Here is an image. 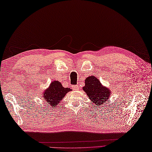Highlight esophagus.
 <instances>
[{"label":"esophagus","mask_w":152,"mask_h":152,"mask_svg":"<svg viewBox=\"0 0 152 152\" xmlns=\"http://www.w3.org/2000/svg\"><path fill=\"white\" fill-rule=\"evenodd\" d=\"M73 90H78V85H74L72 86Z\"/></svg>","instance_id":"34e87169"}]
</instances>
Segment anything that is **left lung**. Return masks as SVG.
<instances>
[{
  "label": "left lung",
  "mask_w": 152,
  "mask_h": 152,
  "mask_svg": "<svg viewBox=\"0 0 152 152\" xmlns=\"http://www.w3.org/2000/svg\"><path fill=\"white\" fill-rule=\"evenodd\" d=\"M89 99L96 106L102 105L109 99L110 91L103 87L100 80L95 76H89L85 80V86L83 88Z\"/></svg>",
  "instance_id": "8db88e82"
}]
</instances>
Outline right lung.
<instances>
[{"mask_svg":"<svg viewBox=\"0 0 152 152\" xmlns=\"http://www.w3.org/2000/svg\"><path fill=\"white\" fill-rule=\"evenodd\" d=\"M70 91V88H63L59 81H54L51 82L49 88L43 93L42 95L44 101H47L54 107L59 104L66 93Z\"/></svg>","mask_w":152,"mask_h":152,"instance_id":"1","label":"right lung"}]
</instances>
